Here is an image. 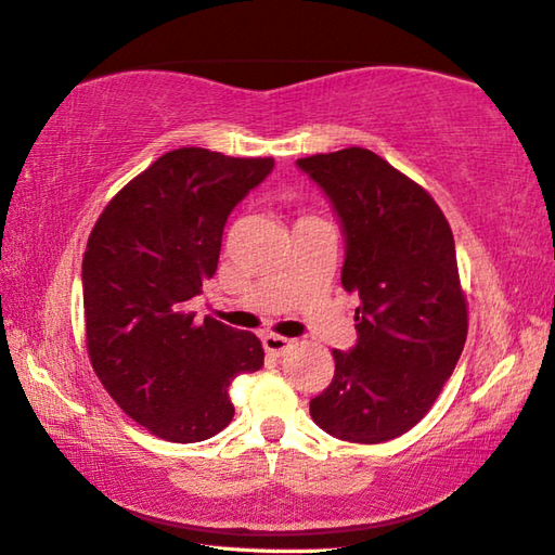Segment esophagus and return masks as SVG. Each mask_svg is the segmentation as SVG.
<instances>
[{"label":"esophagus","instance_id":"1","mask_svg":"<svg viewBox=\"0 0 555 555\" xmlns=\"http://www.w3.org/2000/svg\"><path fill=\"white\" fill-rule=\"evenodd\" d=\"M261 343H263L266 352L273 357H282L292 347V340H287V337H282V335H275V333H266L261 337Z\"/></svg>","mask_w":555,"mask_h":555}]
</instances>
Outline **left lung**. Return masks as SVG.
Listing matches in <instances>:
<instances>
[{"mask_svg": "<svg viewBox=\"0 0 555 555\" xmlns=\"http://www.w3.org/2000/svg\"><path fill=\"white\" fill-rule=\"evenodd\" d=\"M337 215L343 287L359 294L357 343L309 404L325 434L383 443L431 410L467 340L455 240L436 201L366 149L297 160Z\"/></svg>", "mask_w": 555, "mask_h": 555, "instance_id": "1", "label": "left lung"}]
</instances>
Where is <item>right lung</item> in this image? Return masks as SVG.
<instances>
[{"mask_svg": "<svg viewBox=\"0 0 555 555\" xmlns=\"http://www.w3.org/2000/svg\"><path fill=\"white\" fill-rule=\"evenodd\" d=\"M273 157L169 151L100 215L83 254L90 364L135 424L172 443H198L232 422L230 386L263 366L254 333L186 301L218 270L224 222L273 172Z\"/></svg>", "mask_w": 555, "mask_h": 555, "instance_id": "add662e5", "label": "right lung"}]
</instances>
